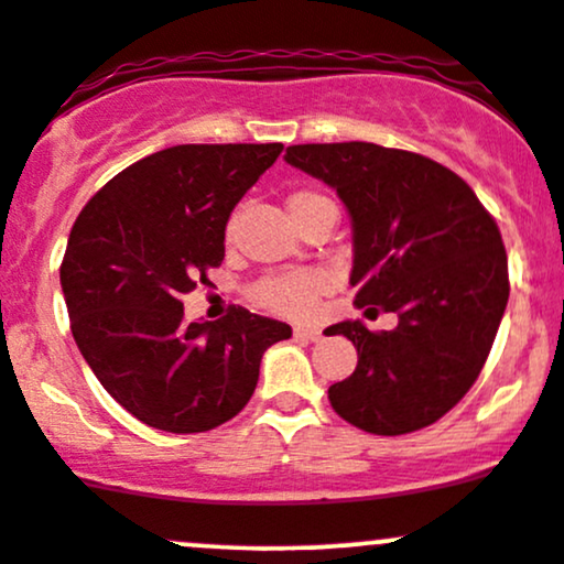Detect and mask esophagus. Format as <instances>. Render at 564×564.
I'll use <instances>...</instances> for the list:
<instances>
[{"instance_id": "obj_1", "label": "esophagus", "mask_w": 564, "mask_h": 564, "mask_svg": "<svg viewBox=\"0 0 564 564\" xmlns=\"http://www.w3.org/2000/svg\"><path fill=\"white\" fill-rule=\"evenodd\" d=\"M294 336H296V339L318 341V339H321V328H313V326H294Z\"/></svg>"}]
</instances>
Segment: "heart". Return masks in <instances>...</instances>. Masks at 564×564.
Here are the masks:
<instances>
[{"mask_svg":"<svg viewBox=\"0 0 564 564\" xmlns=\"http://www.w3.org/2000/svg\"><path fill=\"white\" fill-rule=\"evenodd\" d=\"M323 204H334L326 196L315 191H300L289 198V212L294 223L300 225L310 212H315ZM328 278L318 270H289V273L264 275L254 289L257 304H262L270 313L283 315V318H310L318 307V300L326 294Z\"/></svg>","mask_w":564,"mask_h":564,"instance_id":"1","label":"heart"}]
</instances>
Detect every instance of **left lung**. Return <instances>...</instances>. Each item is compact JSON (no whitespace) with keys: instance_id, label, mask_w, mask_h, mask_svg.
Segmentation results:
<instances>
[{"instance_id":"left-lung-1","label":"left lung","mask_w":564,"mask_h":564,"mask_svg":"<svg viewBox=\"0 0 564 564\" xmlns=\"http://www.w3.org/2000/svg\"><path fill=\"white\" fill-rule=\"evenodd\" d=\"M296 170L332 185L352 219L355 304L394 313L392 332L328 328L358 349L328 387L345 422L371 435L435 424L480 377L509 300L507 249L475 191L437 161L373 142L286 148Z\"/></svg>"}]
</instances>
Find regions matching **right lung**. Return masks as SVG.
Segmentation results:
<instances>
[{"instance_id":"right-lung-1","label":"right lung","mask_w":564,"mask_h":564,"mask_svg":"<svg viewBox=\"0 0 564 564\" xmlns=\"http://www.w3.org/2000/svg\"><path fill=\"white\" fill-rule=\"evenodd\" d=\"M281 142L174 145L108 180L76 217L61 286L70 334L119 405L153 430L193 435L254 394L264 349L291 326L230 307L187 323L183 296L225 260V225L281 156Z\"/></svg>"}]
</instances>
